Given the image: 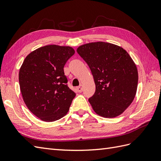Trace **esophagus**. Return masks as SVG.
<instances>
[{
    "label": "esophagus",
    "instance_id": "34e87169",
    "mask_svg": "<svg viewBox=\"0 0 161 161\" xmlns=\"http://www.w3.org/2000/svg\"><path fill=\"white\" fill-rule=\"evenodd\" d=\"M77 91L79 92H82V86L80 85V86H78V87H77Z\"/></svg>",
    "mask_w": 161,
    "mask_h": 161
}]
</instances>
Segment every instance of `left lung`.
<instances>
[{
  "label": "left lung",
  "instance_id": "left-lung-1",
  "mask_svg": "<svg viewBox=\"0 0 161 161\" xmlns=\"http://www.w3.org/2000/svg\"><path fill=\"white\" fill-rule=\"evenodd\" d=\"M91 70L96 85L88 101L99 116L114 118L133 102L138 84L137 69L127 52L116 45L94 42L77 49Z\"/></svg>",
  "mask_w": 161,
  "mask_h": 161
}]
</instances>
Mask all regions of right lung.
Instances as JSON below:
<instances>
[{
    "label": "right lung",
    "mask_w": 161,
    "mask_h": 161,
    "mask_svg": "<svg viewBox=\"0 0 161 161\" xmlns=\"http://www.w3.org/2000/svg\"><path fill=\"white\" fill-rule=\"evenodd\" d=\"M75 50L69 46L46 45L30 53L19 72L20 90L26 105L45 122L67 114L75 93L68 87L64 67Z\"/></svg>",
    "instance_id": "add662e5"
}]
</instances>
